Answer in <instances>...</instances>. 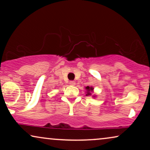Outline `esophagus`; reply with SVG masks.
I'll return each instance as SVG.
<instances>
[{
    "instance_id": "1",
    "label": "esophagus",
    "mask_w": 150,
    "mask_h": 150,
    "mask_svg": "<svg viewBox=\"0 0 150 150\" xmlns=\"http://www.w3.org/2000/svg\"><path fill=\"white\" fill-rule=\"evenodd\" d=\"M69 84H70L71 85H76V83L74 81H69Z\"/></svg>"
}]
</instances>
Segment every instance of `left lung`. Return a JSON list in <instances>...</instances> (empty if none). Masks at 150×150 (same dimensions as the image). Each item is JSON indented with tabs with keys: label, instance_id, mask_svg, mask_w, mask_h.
Segmentation results:
<instances>
[{
	"label": "left lung",
	"instance_id": "left-lung-1",
	"mask_svg": "<svg viewBox=\"0 0 150 150\" xmlns=\"http://www.w3.org/2000/svg\"><path fill=\"white\" fill-rule=\"evenodd\" d=\"M86 89H87V93L86 96H90L91 94V91L93 90V87H89V86H87V87H86Z\"/></svg>",
	"mask_w": 150,
	"mask_h": 150
}]
</instances>
